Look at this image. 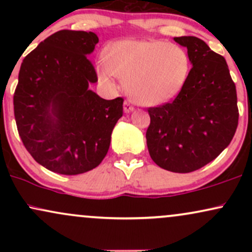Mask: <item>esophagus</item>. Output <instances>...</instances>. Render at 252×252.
I'll use <instances>...</instances> for the list:
<instances>
[{"label": "esophagus", "mask_w": 252, "mask_h": 252, "mask_svg": "<svg viewBox=\"0 0 252 252\" xmlns=\"http://www.w3.org/2000/svg\"><path fill=\"white\" fill-rule=\"evenodd\" d=\"M123 109H124V112H130V111H132V110H134V105H132V104L130 103L129 100H124Z\"/></svg>", "instance_id": "obj_1"}]
</instances>
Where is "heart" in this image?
<instances>
[{"label":"heart","instance_id":"1","mask_svg":"<svg viewBox=\"0 0 252 252\" xmlns=\"http://www.w3.org/2000/svg\"><path fill=\"white\" fill-rule=\"evenodd\" d=\"M106 65L99 66L103 82L115 74L124 80L126 94L136 103L158 105L181 91L189 74V58L180 46L164 41L126 40L109 46Z\"/></svg>","mask_w":252,"mask_h":252}]
</instances>
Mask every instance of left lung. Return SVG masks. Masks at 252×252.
Here are the masks:
<instances>
[{
  "instance_id": "obj_1",
  "label": "left lung",
  "mask_w": 252,
  "mask_h": 252,
  "mask_svg": "<svg viewBox=\"0 0 252 252\" xmlns=\"http://www.w3.org/2000/svg\"><path fill=\"white\" fill-rule=\"evenodd\" d=\"M174 40L192 63L184 88L172 102L148 108L147 146L161 168L189 173L213 161L238 126L236 85L224 57L195 36Z\"/></svg>"
}]
</instances>
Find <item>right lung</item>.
<instances>
[{"label": "right lung", "mask_w": 252, "mask_h": 252, "mask_svg": "<svg viewBox=\"0 0 252 252\" xmlns=\"http://www.w3.org/2000/svg\"><path fill=\"white\" fill-rule=\"evenodd\" d=\"M98 36L59 31L25 57L14 92L22 143L45 168L76 175L96 168L123 115V98L106 100L89 90L98 80L88 59Z\"/></svg>", "instance_id": "1"}]
</instances>
